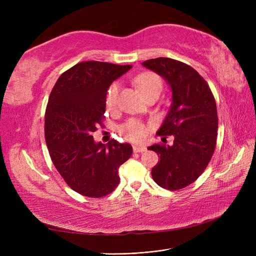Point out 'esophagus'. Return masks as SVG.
Masks as SVG:
<instances>
[{"instance_id":"esophagus-1","label":"esophagus","mask_w":256,"mask_h":256,"mask_svg":"<svg viewBox=\"0 0 256 256\" xmlns=\"http://www.w3.org/2000/svg\"><path fill=\"white\" fill-rule=\"evenodd\" d=\"M146 150V147L142 145H134V152H142Z\"/></svg>"}]
</instances>
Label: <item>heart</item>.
<instances>
[{"mask_svg": "<svg viewBox=\"0 0 256 256\" xmlns=\"http://www.w3.org/2000/svg\"><path fill=\"white\" fill-rule=\"evenodd\" d=\"M134 83L144 97L150 95V92H160L162 88V83L160 78L154 72H144L138 74L134 80ZM118 84L113 83L109 88V90H108L106 96V104L108 106V109H114L116 104H118ZM147 130H148L147 129V126L144 125L143 122L136 120H131L120 128V134L129 141L141 142L146 136Z\"/></svg>", "mask_w": 256, "mask_h": 256, "instance_id": "1", "label": "heart"}]
</instances>
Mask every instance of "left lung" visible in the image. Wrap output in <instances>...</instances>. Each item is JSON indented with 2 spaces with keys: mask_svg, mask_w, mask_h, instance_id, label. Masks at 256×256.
Instances as JSON below:
<instances>
[{
  "mask_svg": "<svg viewBox=\"0 0 256 256\" xmlns=\"http://www.w3.org/2000/svg\"><path fill=\"white\" fill-rule=\"evenodd\" d=\"M142 65L158 74L172 92L170 110L157 131L172 145H152L160 160L152 170V180L168 190H180L196 182L210 161L216 141L218 115L212 92L191 66L168 58H152Z\"/></svg>",
  "mask_w": 256,
  "mask_h": 256,
  "instance_id": "8db88e82",
  "label": "left lung"
}]
</instances>
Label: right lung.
<instances>
[{
	"mask_svg": "<svg viewBox=\"0 0 256 256\" xmlns=\"http://www.w3.org/2000/svg\"><path fill=\"white\" fill-rule=\"evenodd\" d=\"M131 67L82 62L62 74L51 90L44 116L46 143L60 176L82 196L111 193L120 182V166L132 154L128 143H96L92 136L104 118L108 88Z\"/></svg>",
	"mask_w": 256,
	"mask_h": 256,
	"instance_id": "add662e5",
	"label": "right lung"
}]
</instances>
